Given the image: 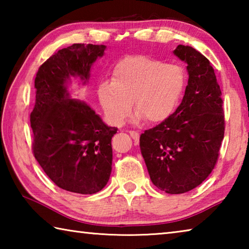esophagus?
<instances>
[{
	"label": "esophagus",
	"instance_id": "obj_1",
	"mask_svg": "<svg viewBox=\"0 0 249 249\" xmlns=\"http://www.w3.org/2000/svg\"><path fill=\"white\" fill-rule=\"evenodd\" d=\"M129 135L135 142H138V140H140V133L137 130H129Z\"/></svg>",
	"mask_w": 249,
	"mask_h": 249
}]
</instances>
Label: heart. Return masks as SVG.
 <instances>
[{
    "label": "heart",
    "mask_w": 249,
    "mask_h": 249,
    "mask_svg": "<svg viewBox=\"0 0 249 249\" xmlns=\"http://www.w3.org/2000/svg\"><path fill=\"white\" fill-rule=\"evenodd\" d=\"M185 73L179 65L133 56L122 60L112 83L99 88V100L113 125H123L132 111L146 123H161L174 114L182 96Z\"/></svg>",
    "instance_id": "obj_1"
}]
</instances>
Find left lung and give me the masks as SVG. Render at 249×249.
Instances as JSON below:
<instances>
[{"mask_svg": "<svg viewBox=\"0 0 249 249\" xmlns=\"http://www.w3.org/2000/svg\"><path fill=\"white\" fill-rule=\"evenodd\" d=\"M174 53L188 64L183 99L169 119L141 135L140 147L153 183L166 193L180 195L200 185L214 169L225 120L210 61L190 46L179 45Z\"/></svg>", "mask_w": 249, "mask_h": 249, "instance_id": "obj_1", "label": "left lung"}]
</instances>
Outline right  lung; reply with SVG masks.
I'll list each match as a JSON object with an SVG mask.
<instances>
[{"instance_id": "1", "label": "right lung", "mask_w": 249, "mask_h": 249, "mask_svg": "<svg viewBox=\"0 0 249 249\" xmlns=\"http://www.w3.org/2000/svg\"><path fill=\"white\" fill-rule=\"evenodd\" d=\"M104 50L103 45L73 44L48 58L35 78L33 154L54 184L80 195H93L107 185L117 128L105 125L86 102L69 99L67 82L79 77L86 83Z\"/></svg>"}]
</instances>
